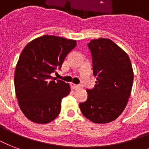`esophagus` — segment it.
Listing matches in <instances>:
<instances>
[{"instance_id":"1","label":"esophagus","mask_w":149,"mask_h":149,"mask_svg":"<svg viewBox=\"0 0 149 149\" xmlns=\"http://www.w3.org/2000/svg\"><path fill=\"white\" fill-rule=\"evenodd\" d=\"M71 85H72V87L74 89V90H77V89H79L80 87H81L79 85H77V84H72Z\"/></svg>"}]
</instances>
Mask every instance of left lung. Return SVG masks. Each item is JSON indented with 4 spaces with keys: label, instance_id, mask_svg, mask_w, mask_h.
<instances>
[{
    "label": "left lung",
    "instance_id": "obj_1",
    "mask_svg": "<svg viewBox=\"0 0 149 149\" xmlns=\"http://www.w3.org/2000/svg\"><path fill=\"white\" fill-rule=\"evenodd\" d=\"M88 47L97 81L93 90H86L88 97L79 108L92 122L106 124L117 119L127 106L134 72L127 54L111 39H93Z\"/></svg>",
    "mask_w": 149,
    "mask_h": 149
}]
</instances>
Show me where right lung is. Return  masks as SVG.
Masks as SVG:
<instances>
[{
	"mask_svg": "<svg viewBox=\"0 0 149 149\" xmlns=\"http://www.w3.org/2000/svg\"><path fill=\"white\" fill-rule=\"evenodd\" d=\"M76 45V40L45 35L22 50L15 68V94L22 111L32 122L47 124L60 113L61 102L69 95L70 86L51 73L60 69Z\"/></svg>",
	"mask_w": 149,
	"mask_h": 149,
	"instance_id": "right-lung-1",
	"label": "right lung"
}]
</instances>
